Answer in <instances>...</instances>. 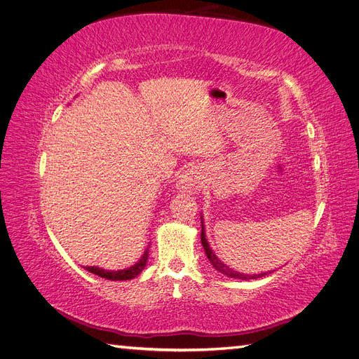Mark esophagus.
<instances>
[{"label":"esophagus","mask_w":359,"mask_h":359,"mask_svg":"<svg viewBox=\"0 0 359 359\" xmlns=\"http://www.w3.org/2000/svg\"><path fill=\"white\" fill-rule=\"evenodd\" d=\"M201 186H202V173L198 170V168L186 169L175 182L177 190L182 193H194L201 189Z\"/></svg>","instance_id":"obj_1"}]
</instances>
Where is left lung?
<instances>
[{"mask_svg":"<svg viewBox=\"0 0 359 359\" xmlns=\"http://www.w3.org/2000/svg\"><path fill=\"white\" fill-rule=\"evenodd\" d=\"M201 223H202V232H201V241H202V245H203V250L206 253V257H208L210 264L219 271V273H222L223 276H227L231 278H240V280H253V278H260V277H265L268 273H260V274H244V273H238V271L232 269L227 266L224 262H222V260L217 257V255L212 252L211 247H210V243L206 241V235H205V226H203V217L201 215ZM271 273V271H269Z\"/></svg>","mask_w":359,"mask_h":359,"instance_id":"obj_1","label":"left lung"}]
</instances>
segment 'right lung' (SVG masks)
Wrapping results in <instances>:
<instances>
[{
  "mask_svg": "<svg viewBox=\"0 0 359 359\" xmlns=\"http://www.w3.org/2000/svg\"><path fill=\"white\" fill-rule=\"evenodd\" d=\"M148 253H149V248L145 250V253L142 255L137 262L132 266H128L126 269H118V271H107L99 266H83L86 271H90V273L99 276L102 278H107V280H112V281H123V280H132L135 277H137L140 273H142V269L147 266L148 262Z\"/></svg>",
  "mask_w": 359,
  "mask_h": 359,
  "instance_id": "obj_1",
  "label": "right lung"
}]
</instances>
